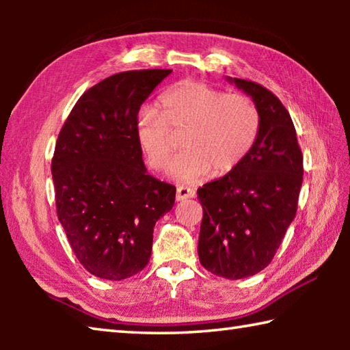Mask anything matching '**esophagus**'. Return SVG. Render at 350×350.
I'll return each instance as SVG.
<instances>
[{"mask_svg": "<svg viewBox=\"0 0 350 350\" xmlns=\"http://www.w3.org/2000/svg\"><path fill=\"white\" fill-rule=\"evenodd\" d=\"M189 198H194V189L191 188H187V187H179L176 189V200L179 202V200H185Z\"/></svg>", "mask_w": 350, "mask_h": 350, "instance_id": "1", "label": "esophagus"}]
</instances>
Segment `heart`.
<instances>
[{"instance_id": "heart-1", "label": "heart", "mask_w": 350, "mask_h": 350, "mask_svg": "<svg viewBox=\"0 0 350 350\" xmlns=\"http://www.w3.org/2000/svg\"><path fill=\"white\" fill-rule=\"evenodd\" d=\"M260 126L259 111L241 94H225L200 81H183L161 97V111L144 108L135 118L137 137L154 170H165L185 133L182 151L170 167L179 183H196L210 173L225 176L252 151Z\"/></svg>"}]
</instances>
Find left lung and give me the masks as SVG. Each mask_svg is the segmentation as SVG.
Returning a JSON list of instances; mask_svg holds the SVG:
<instances>
[{
	"label": "left lung",
	"mask_w": 350,
	"mask_h": 350,
	"mask_svg": "<svg viewBox=\"0 0 350 350\" xmlns=\"http://www.w3.org/2000/svg\"><path fill=\"white\" fill-rule=\"evenodd\" d=\"M227 80L252 97L260 126L239 167L198 189L204 210L198 254L213 275L242 280L267 267L295 219L303 154L292 117L273 92L248 80Z\"/></svg>",
	"instance_id": "obj_1"
}]
</instances>
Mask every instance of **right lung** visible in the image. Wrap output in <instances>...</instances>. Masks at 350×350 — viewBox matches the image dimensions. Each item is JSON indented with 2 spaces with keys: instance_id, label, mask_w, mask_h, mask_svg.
<instances>
[{
  "instance_id": "add662e5",
  "label": "right lung",
  "mask_w": 350,
  "mask_h": 350,
  "mask_svg": "<svg viewBox=\"0 0 350 350\" xmlns=\"http://www.w3.org/2000/svg\"><path fill=\"white\" fill-rule=\"evenodd\" d=\"M170 74L108 77L83 94L58 134L51 168L58 221L80 264L102 280L145 269L154 225L174 205L176 187L148 174L135 137L142 103Z\"/></svg>"
}]
</instances>
